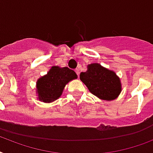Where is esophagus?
<instances>
[{"instance_id": "1", "label": "esophagus", "mask_w": 153, "mask_h": 153, "mask_svg": "<svg viewBox=\"0 0 153 153\" xmlns=\"http://www.w3.org/2000/svg\"><path fill=\"white\" fill-rule=\"evenodd\" d=\"M75 72H76V75H77L78 76H79V69H75Z\"/></svg>"}]
</instances>
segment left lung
I'll use <instances>...</instances> for the list:
<instances>
[{
	"label": "left lung",
	"instance_id": "8db88e82",
	"mask_svg": "<svg viewBox=\"0 0 153 153\" xmlns=\"http://www.w3.org/2000/svg\"><path fill=\"white\" fill-rule=\"evenodd\" d=\"M88 71L81 73L79 78L91 93L103 100H113L121 91L119 77L114 72L98 63L88 65Z\"/></svg>",
	"mask_w": 153,
	"mask_h": 153
}]
</instances>
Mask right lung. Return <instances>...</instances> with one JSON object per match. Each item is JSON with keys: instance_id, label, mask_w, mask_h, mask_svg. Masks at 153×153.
I'll return each instance as SVG.
<instances>
[{"instance_id": "right-lung-1", "label": "right lung", "mask_w": 153, "mask_h": 153, "mask_svg": "<svg viewBox=\"0 0 153 153\" xmlns=\"http://www.w3.org/2000/svg\"><path fill=\"white\" fill-rule=\"evenodd\" d=\"M77 76L75 72L67 67L53 66L46 76L36 82L38 97L44 102H51L61 96L65 84Z\"/></svg>"}]
</instances>
